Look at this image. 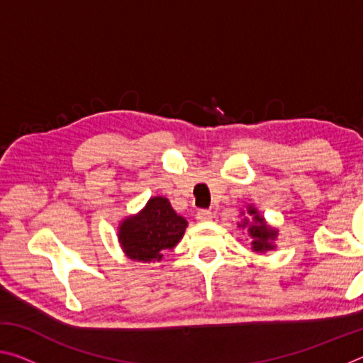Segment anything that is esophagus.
I'll use <instances>...</instances> for the list:
<instances>
[{"mask_svg":"<svg viewBox=\"0 0 363 363\" xmlns=\"http://www.w3.org/2000/svg\"><path fill=\"white\" fill-rule=\"evenodd\" d=\"M195 218H196V220H199V223H208V220H211L213 214H211L210 210H199L195 214Z\"/></svg>","mask_w":363,"mask_h":363,"instance_id":"obj_1","label":"esophagus"}]
</instances>
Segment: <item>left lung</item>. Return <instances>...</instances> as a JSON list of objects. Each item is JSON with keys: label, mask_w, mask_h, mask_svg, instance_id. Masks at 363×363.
Segmentation results:
<instances>
[{"label": "left lung", "mask_w": 363, "mask_h": 363, "mask_svg": "<svg viewBox=\"0 0 363 363\" xmlns=\"http://www.w3.org/2000/svg\"><path fill=\"white\" fill-rule=\"evenodd\" d=\"M240 223H237L238 229L247 230V235L251 240V250L255 253L264 255L270 250H275V240L279 237V229L270 225L255 205H247L245 210H240Z\"/></svg>", "instance_id": "left-lung-1"}]
</instances>
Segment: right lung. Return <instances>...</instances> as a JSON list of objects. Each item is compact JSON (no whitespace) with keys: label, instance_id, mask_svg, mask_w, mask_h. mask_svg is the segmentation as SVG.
Listing matches in <instances>:
<instances>
[{"label":"right lung","instance_id":"obj_1","mask_svg":"<svg viewBox=\"0 0 363 363\" xmlns=\"http://www.w3.org/2000/svg\"><path fill=\"white\" fill-rule=\"evenodd\" d=\"M187 220L179 216L163 195L152 196L136 214L120 220L116 237L131 261L155 262L162 251L173 250L184 237Z\"/></svg>","mask_w":363,"mask_h":363}]
</instances>
